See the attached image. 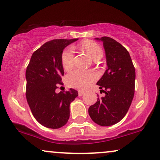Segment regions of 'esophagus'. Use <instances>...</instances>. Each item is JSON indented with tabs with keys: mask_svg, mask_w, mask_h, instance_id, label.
<instances>
[{
	"mask_svg": "<svg viewBox=\"0 0 160 160\" xmlns=\"http://www.w3.org/2000/svg\"><path fill=\"white\" fill-rule=\"evenodd\" d=\"M84 93H85V92L82 91V90H79L78 91V95H79V96H82V95H83Z\"/></svg>",
	"mask_w": 160,
	"mask_h": 160,
	"instance_id": "34e87169",
	"label": "esophagus"
}]
</instances>
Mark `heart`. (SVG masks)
Instances as JSON below:
<instances>
[{"mask_svg": "<svg viewBox=\"0 0 160 160\" xmlns=\"http://www.w3.org/2000/svg\"><path fill=\"white\" fill-rule=\"evenodd\" d=\"M82 48L92 57L93 60L98 56H102V50L95 43L86 41L82 43ZM62 64L65 71H70L74 65V52L73 47H68L64 50L62 55ZM98 79V74L94 71L75 70L66 78L67 85L76 89H86Z\"/></svg>", "mask_w": 160, "mask_h": 160, "instance_id": "heart-1", "label": "heart"}]
</instances>
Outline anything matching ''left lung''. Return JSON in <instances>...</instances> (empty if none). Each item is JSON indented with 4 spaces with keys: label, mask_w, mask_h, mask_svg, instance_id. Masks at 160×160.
Returning <instances> with one entry per match:
<instances>
[{
    "label": "left lung",
    "mask_w": 160,
    "mask_h": 160,
    "mask_svg": "<svg viewBox=\"0 0 160 160\" xmlns=\"http://www.w3.org/2000/svg\"><path fill=\"white\" fill-rule=\"evenodd\" d=\"M95 40L103 43L105 51L108 68L97 82L105 96L98 98L88 111L95 123L110 126L120 122L131 105L135 93V70L129 53L120 43L108 37Z\"/></svg>",
    "instance_id": "8db88e82"
}]
</instances>
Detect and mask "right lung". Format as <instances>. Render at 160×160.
Listing matches in <instances>:
<instances>
[{"label": "right lung", "instance_id": "1", "mask_svg": "<svg viewBox=\"0 0 160 160\" xmlns=\"http://www.w3.org/2000/svg\"><path fill=\"white\" fill-rule=\"evenodd\" d=\"M78 39H59L47 42L32 54L25 73L26 98L34 118L42 126L59 128L68 122L70 104L77 98V90L56 93L62 84L64 69L62 55L66 47Z\"/></svg>", "mask_w": 160, "mask_h": 160}]
</instances>
